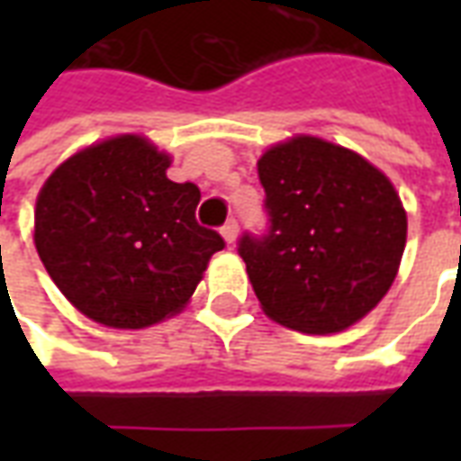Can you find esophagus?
<instances>
[{"label": "esophagus", "mask_w": 461, "mask_h": 461, "mask_svg": "<svg viewBox=\"0 0 461 461\" xmlns=\"http://www.w3.org/2000/svg\"><path fill=\"white\" fill-rule=\"evenodd\" d=\"M237 234H240V224H237V220H230L221 227V237H224L227 244H234V241H237Z\"/></svg>", "instance_id": "34e87169"}]
</instances>
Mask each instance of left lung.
<instances>
[{
    "label": "left lung",
    "mask_w": 461,
    "mask_h": 461,
    "mask_svg": "<svg viewBox=\"0 0 461 461\" xmlns=\"http://www.w3.org/2000/svg\"><path fill=\"white\" fill-rule=\"evenodd\" d=\"M269 230L240 257L271 321L339 333L375 309L400 269L407 214L393 182L357 152L296 135L257 162Z\"/></svg>",
    "instance_id": "obj_1"
}]
</instances>
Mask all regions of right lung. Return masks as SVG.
Wrapping results in <instances>:
<instances>
[{
    "label": "right lung",
    "mask_w": 461,
    "mask_h": 461,
    "mask_svg": "<svg viewBox=\"0 0 461 461\" xmlns=\"http://www.w3.org/2000/svg\"><path fill=\"white\" fill-rule=\"evenodd\" d=\"M170 155L115 135L61 162L36 197L34 244L84 316L111 329L160 323L197 289L224 240L200 227V187L167 180Z\"/></svg>",
    "instance_id": "obj_1"
}]
</instances>
